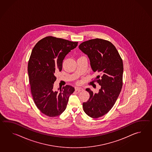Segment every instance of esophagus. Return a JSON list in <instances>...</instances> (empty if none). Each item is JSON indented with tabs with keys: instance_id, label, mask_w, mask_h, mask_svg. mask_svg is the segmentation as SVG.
Here are the masks:
<instances>
[{
	"instance_id": "obj_1",
	"label": "esophagus",
	"mask_w": 152,
	"mask_h": 152,
	"mask_svg": "<svg viewBox=\"0 0 152 152\" xmlns=\"http://www.w3.org/2000/svg\"><path fill=\"white\" fill-rule=\"evenodd\" d=\"M75 90L76 91H77V92H80L81 91L83 90V88H81V87L77 86V87H75Z\"/></svg>"
}]
</instances>
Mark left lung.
Segmentation results:
<instances>
[{
  "label": "left lung",
  "mask_w": 152,
  "mask_h": 152,
  "mask_svg": "<svg viewBox=\"0 0 152 152\" xmlns=\"http://www.w3.org/2000/svg\"><path fill=\"white\" fill-rule=\"evenodd\" d=\"M79 48L88 56L93 71L99 75L94 80L101 86L99 92L86 88L90 98L83 104L84 112L97 118L107 113L119 96L123 86V61L113 44L105 39H90Z\"/></svg>",
  "instance_id": "8db88e82"
}]
</instances>
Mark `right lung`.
<instances>
[{
  "mask_svg": "<svg viewBox=\"0 0 152 152\" xmlns=\"http://www.w3.org/2000/svg\"><path fill=\"white\" fill-rule=\"evenodd\" d=\"M77 42L47 36L32 49L28 65L30 90L39 110L49 117H56L65 111L69 96L75 91L70 85L53 88L56 71H61L66 55L76 48Z\"/></svg>",
  "mask_w": 152,
  "mask_h": 152,
  "instance_id": "1",
  "label": "right lung"
}]
</instances>
